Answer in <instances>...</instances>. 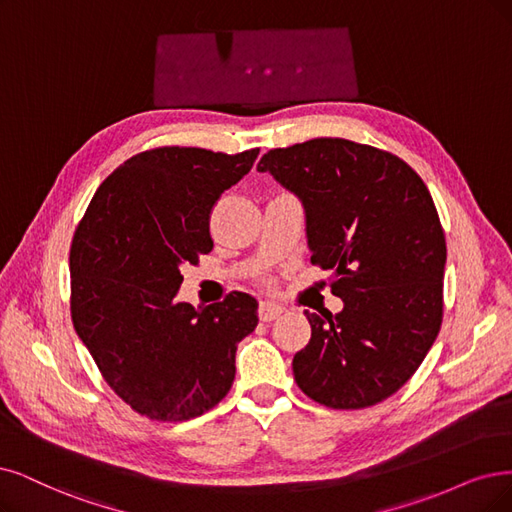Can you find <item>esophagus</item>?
Instances as JSON below:
<instances>
[{
  "label": "esophagus",
  "instance_id": "esophagus-1",
  "mask_svg": "<svg viewBox=\"0 0 512 512\" xmlns=\"http://www.w3.org/2000/svg\"><path fill=\"white\" fill-rule=\"evenodd\" d=\"M282 310H285V308L274 304V301H261V304H259V318L263 320V323H270V320H274L282 314Z\"/></svg>",
  "mask_w": 512,
  "mask_h": 512
}]
</instances>
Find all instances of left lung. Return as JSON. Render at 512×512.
I'll use <instances>...</instances> for the list:
<instances>
[{
	"label": "left lung",
	"mask_w": 512,
	"mask_h": 512,
	"mask_svg": "<svg viewBox=\"0 0 512 512\" xmlns=\"http://www.w3.org/2000/svg\"><path fill=\"white\" fill-rule=\"evenodd\" d=\"M299 198L312 263L331 270L339 314L304 312L297 386L333 409L382 403L415 373L443 320L445 234L415 170L348 139L270 149L257 164Z\"/></svg>",
	"instance_id": "8db88e82"
}]
</instances>
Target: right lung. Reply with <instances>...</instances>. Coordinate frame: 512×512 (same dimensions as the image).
Segmentation results:
<instances>
[{
    "instance_id": "add662e5",
    "label": "right lung",
    "mask_w": 512,
    "mask_h": 512,
    "mask_svg": "<svg viewBox=\"0 0 512 512\" xmlns=\"http://www.w3.org/2000/svg\"><path fill=\"white\" fill-rule=\"evenodd\" d=\"M257 156L259 149L143 151L101 183L75 230L73 327L113 392L151 420L213 409L234 384L238 342L259 323L249 293L198 308L177 299L181 268L213 249L215 202Z\"/></svg>"
}]
</instances>
